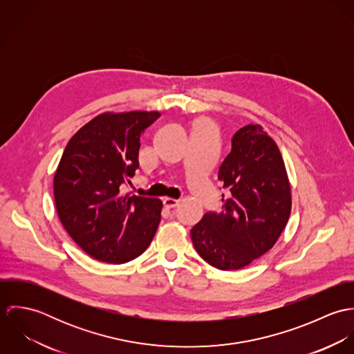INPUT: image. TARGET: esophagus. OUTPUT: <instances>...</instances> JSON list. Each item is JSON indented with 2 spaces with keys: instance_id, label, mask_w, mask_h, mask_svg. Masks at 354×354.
Here are the masks:
<instances>
[{
  "instance_id": "obj_1",
  "label": "esophagus",
  "mask_w": 354,
  "mask_h": 354,
  "mask_svg": "<svg viewBox=\"0 0 354 354\" xmlns=\"http://www.w3.org/2000/svg\"><path fill=\"white\" fill-rule=\"evenodd\" d=\"M163 207L165 208H167V209H170V208H174V207H177L178 205V201H176V199H165L163 201Z\"/></svg>"
}]
</instances>
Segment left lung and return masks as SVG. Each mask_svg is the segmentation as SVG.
Returning a JSON list of instances; mask_svg holds the SVG:
<instances>
[{
	"mask_svg": "<svg viewBox=\"0 0 354 354\" xmlns=\"http://www.w3.org/2000/svg\"><path fill=\"white\" fill-rule=\"evenodd\" d=\"M218 180L226 189L222 211L205 212L191 239L212 267L239 270L277 243L290 216V185L277 145L252 124L232 138Z\"/></svg>",
	"mask_w": 354,
	"mask_h": 354,
	"instance_id": "8db88e82",
	"label": "left lung"
}]
</instances>
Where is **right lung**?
<instances>
[{"label":"right lung","mask_w":354,"mask_h":354,"mask_svg":"<svg viewBox=\"0 0 354 354\" xmlns=\"http://www.w3.org/2000/svg\"><path fill=\"white\" fill-rule=\"evenodd\" d=\"M158 111L101 114L66 145L54 176L59 221L91 257L127 263L145 252L160 222L162 202L128 196L121 187L139 169L142 133Z\"/></svg>","instance_id":"right-lung-1"}]
</instances>
